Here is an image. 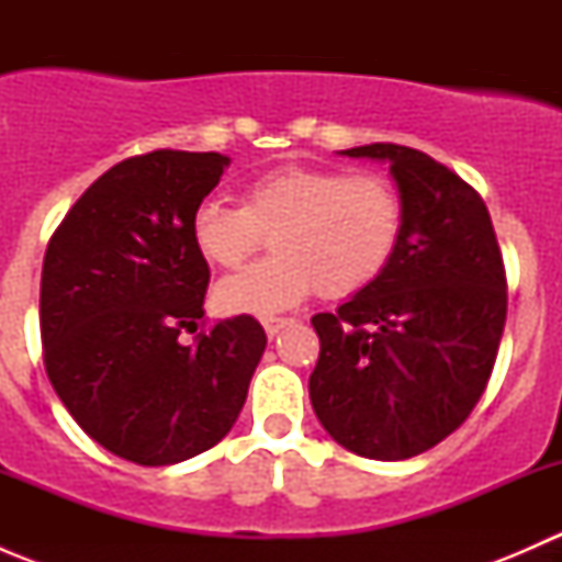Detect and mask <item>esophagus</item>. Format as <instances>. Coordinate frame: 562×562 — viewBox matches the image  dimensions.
Segmentation results:
<instances>
[{"label":"esophagus","instance_id":"esophagus-1","mask_svg":"<svg viewBox=\"0 0 562 562\" xmlns=\"http://www.w3.org/2000/svg\"><path fill=\"white\" fill-rule=\"evenodd\" d=\"M291 317H263V331H266V337H277V334L282 331V328L285 326H291Z\"/></svg>","mask_w":562,"mask_h":562}]
</instances>
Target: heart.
Masks as SVG:
<instances>
[{"instance_id": "obj_1", "label": "heart", "mask_w": 562, "mask_h": 562, "mask_svg": "<svg viewBox=\"0 0 562 562\" xmlns=\"http://www.w3.org/2000/svg\"><path fill=\"white\" fill-rule=\"evenodd\" d=\"M405 206L386 176L285 166L258 176L241 206L203 201L190 223L192 245L209 266L239 269L266 239L274 255L214 288L225 315H274L315 291L348 299L367 291L394 260Z\"/></svg>"}]
</instances>
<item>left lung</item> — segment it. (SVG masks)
<instances>
[{
    "label": "left lung",
    "instance_id": "1",
    "mask_svg": "<svg viewBox=\"0 0 562 562\" xmlns=\"http://www.w3.org/2000/svg\"><path fill=\"white\" fill-rule=\"evenodd\" d=\"M339 155L386 162L405 228L381 280L313 317L310 400L342 449L396 462L449 438L484 394L506 326V271L484 201L454 171L396 144Z\"/></svg>",
    "mask_w": 562,
    "mask_h": 562
}]
</instances>
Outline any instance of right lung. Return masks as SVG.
I'll list each match as a JSON object with an SVG mask.
<instances>
[{
	"instance_id": "right-lung-1",
	"label": "right lung",
	"mask_w": 562,
	"mask_h": 562,
	"mask_svg": "<svg viewBox=\"0 0 562 562\" xmlns=\"http://www.w3.org/2000/svg\"><path fill=\"white\" fill-rule=\"evenodd\" d=\"M231 157L160 149L105 171L50 236L40 282L48 381L78 427L135 464L184 462L239 418L266 348L249 315L195 345L209 266L190 223Z\"/></svg>"
}]
</instances>
